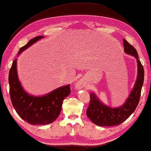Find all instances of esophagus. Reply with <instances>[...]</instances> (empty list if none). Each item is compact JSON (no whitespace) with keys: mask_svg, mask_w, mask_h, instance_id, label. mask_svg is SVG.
Listing matches in <instances>:
<instances>
[{"mask_svg":"<svg viewBox=\"0 0 151 151\" xmlns=\"http://www.w3.org/2000/svg\"><path fill=\"white\" fill-rule=\"evenodd\" d=\"M81 86H82V83L80 82H78V83L76 84V87H77V88H80Z\"/></svg>","mask_w":151,"mask_h":151,"instance_id":"34e87169","label":"esophagus"}]
</instances>
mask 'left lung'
<instances>
[{
  "label": "left lung",
  "instance_id": "left-lung-1",
  "mask_svg": "<svg viewBox=\"0 0 151 151\" xmlns=\"http://www.w3.org/2000/svg\"><path fill=\"white\" fill-rule=\"evenodd\" d=\"M124 51L137 58L138 75L135 86L123 104L118 108H111L102 104L94 93L90 95V102L86 110V115L95 124L100 127L118 126L130 117L139 104L141 91L144 83V71L141 62L138 59L137 51L133 46L124 39Z\"/></svg>",
  "mask_w": 151,
  "mask_h": 151
}]
</instances>
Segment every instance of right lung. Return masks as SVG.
Instances as JSON below:
<instances>
[{
	"instance_id": "1",
	"label": "right lung",
	"mask_w": 151,
	"mask_h": 151,
	"mask_svg": "<svg viewBox=\"0 0 151 151\" xmlns=\"http://www.w3.org/2000/svg\"><path fill=\"white\" fill-rule=\"evenodd\" d=\"M43 36H37L20 49L18 54ZM9 94L16 113L27 122L32 125L49 124L59 116L62 104L71 93L70 85L62 86L42 97H34L22 88L17 75L16 59L14 60L9 73Z\"/></svg>"
}]
</instances>
